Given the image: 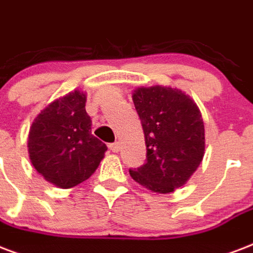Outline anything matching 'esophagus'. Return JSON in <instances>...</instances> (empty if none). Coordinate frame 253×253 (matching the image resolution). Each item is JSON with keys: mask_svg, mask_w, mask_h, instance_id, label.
I'll list each match as a JSON object with an SVG mask.
<instances>
[{"mask_svg": "<svg viewBox=\"0 0 253 253\" xmlns=\"http://www.w3.org/2000/svg\"><path fill=\"white\" fill-rule=\"evenodd\" d=\"M109 150H112L113 153H117L119 150H120V144L119 142H112V144H109Z\"/></svg>", "mask_w": 253, "mask_h": 253, "instance_id": "34e87169", "label": "esophagus"}]
</instances>
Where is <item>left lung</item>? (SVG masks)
I'll list each match as a JSON object with an SVG mask.
<instances>
[{
    "label": "left lung",
    "mask_w": 253,
    "mask_h": 253,
    "mask_svg": "<svg viewBox=\"0 0 253 253\" xmlns=\"http://www.w3.org/2000/svg\"><path fill=\"white\" fill-rule=\"evenodd\" d=\"M146 145V162L130 177L154 193L168 194L187 182L205 156V125L190 96L171 87L133 92Z\"/></svg>",
    "instance_id": "8db88e82"
}]
</instances>
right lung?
<instances>
[{
    "label": "right lung",
    "mask_w": 253,
    "mask_h": 253,
    "mask_svg": "<svg viewBox=\"0 0 253 253\" xmlns=\"http://www.w3.org/2000/svg\"><path fill=\"white\" fill-rule=\"evenodd\" d=\"M87 96L72 91L48 104L35 117L29 132V156L35 170L60 189L91 177L104 158L105 144L91 132Z\"/></svg>",
    "instance_id": "add662e5"
}]
</instances>
